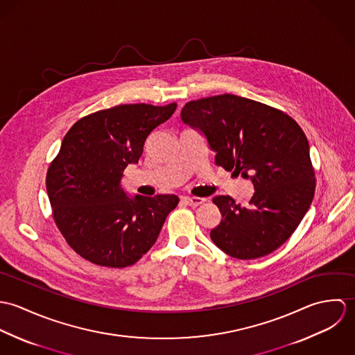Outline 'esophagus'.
<instances>
[{
  "instance_id": "obj_1",
  "label": "esophagus",
  "mask_w": 355,
  "mask_h": 355,
  "mask_svg": "<svg viewBox=\"0 0 355 355\" xmlns=\"http://www.w3.org/2000/svg\"><path fill=\"white\" fill-rule=\"evenodd\" d=\"M184 202L187 203L189 206H200L201 203L205 202V200L201 197H186L184 198Z\"/></svg>"
}]
</instances>
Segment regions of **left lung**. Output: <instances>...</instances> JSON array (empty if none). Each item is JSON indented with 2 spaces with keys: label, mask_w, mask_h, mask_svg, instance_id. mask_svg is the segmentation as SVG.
Returning <instances> with one entry per match:
<instances>
[{
  "label": "left lung",
  "mask_w": 355,
  "mask_h": 355,
  "mask_svg": "<svg viewBox=\"0 0 355 355\" xmlns=\"http://www.w3.org/2000/svg\"><path fill=\"white\" fill-rule=\"evenodd\" d=\"M180 116L202 131L216 165L253 182L246 207L230 196L213 198L223 217L210 231L213 243L238 259L279 249L298 228L315 190L302 128L276 107L234 94L187 102Z\"/></svg>",
  "instance_id": "1"
}]
</instances>
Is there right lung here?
I'll use <instances>...</instances> for the list:
<instances>
[{
  "mask_svg": "<svg viewBox=\"0 0 355 355\" xmlns=\"http://www.w3.org/2000/svg\"><path fill=\"white\" fill-rule=\"evenodd\" d=\"M176 106L117 105L82 117L64 137L46 173V190L57 228L85 259L125 268L155 243L179 198H128L120 180L127 165L141 158L149 134Z\"/></svg>",
  "mask_w": 355,
  "mask_h": 355,
  "instance_id": "obj_1",
  "label": "right lung"
}]
</instances>
